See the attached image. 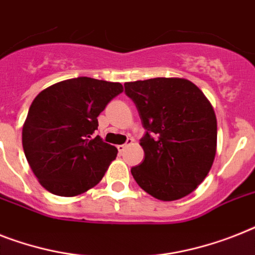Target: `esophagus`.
<instances>
[{
  "instance_id": "34e87169",
  "label": "esophagus",
  "mask_w": 255,
  "mask_h": 255,
  "mask_svg": "<svg viewBox=\"0 0 255 255\" xmlns=\"http://www.w3.org/2000/svg\"><path fill=\"white\" fill-rule=\"evenodd\" d=\"M132 142H133V140H132V138H127V142H126V144H123V145H118L117 148H118V150H119V153H123L124 150L128 148V146L131 145Z\"/></svg>"
}]
</instances>
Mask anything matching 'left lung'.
Returning <instances> with one entry per match:
<instances>
[{
    "label": "left lung",
    "instance_id": "1",
    "mask_svg": "<svg viewBox=\"0 0 255 255\" xmlns=\"http://www.w3.org/2000/svg\"><path fill=\"white\" fill-rule=\"evenodd\" d=\"M145 134V158L131 169L134 181L163 202L191 194L210 173L216 154L217 122L212 105L185 78H150L124 84Z\"/></svg>",
    "mask_w": 255,
    "mask_h": 255
}]
</instances>
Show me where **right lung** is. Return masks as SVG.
Wrapping results in <instances>:
<instances>
[{"label":"right lung","instance_id":"1","mask_svg":"<svg viewBox=\"0 0 255 255\" xmlns=\"http://www.w3.org/2000/svg\"><path fill=\"white\" fill-rule=\"evenodd\" d=\"M122 92L119 82L78 77L36 95L23 124L22 144L31 170L47 191L76 196L101 182L118 149L93 133L99 114Z\"/></svg>","mask_w":255,"mask_h":255}]
</instances>
